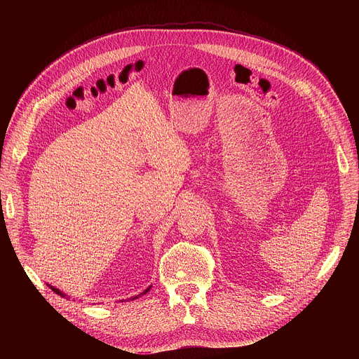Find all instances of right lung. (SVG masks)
I'll return each instance as SVG.
<instances>
[{
  "instance_id": "right-lung-1",
  "label": "right lung",
  "mask_w": 359,
  "mask_h": 359,
  "mask_svg": "<svg viewBox=\"0 0 359 359\" xmlns=\"http://www.w3.org/2000/svg\"><path fill=\"white\" fill-rule=\"evenodd\" d=\"M50 288H53V291H54V292H57V294H58V295H61V297H65V294H64V292H62V291H60V290H58V288H54V287H50ZM149 290H150V287H149V288H147V290H144V291H143V292H142V294H146V292H147V291H149ZM142 294H139V295H135V297H132V298H130V299H135V298H137V297H140V295H142Z\"/></svg>"
}]
</instances>
